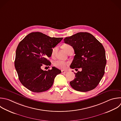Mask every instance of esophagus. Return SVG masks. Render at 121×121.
<instances>
[{"mask_svg": "<svg viewBox=\"0 0 121 121\" xmlns=\"http://www.w3.org/2000/svg\"><path fill=\"white\" fill-rule=\"evenodd\" d=\"M68 71H66V70H62L61 71V73L62 74H64V73H67Z\"/></svg>", "mask_w": 121, "mask_h": 121, "instance_id": "1", "label": "esophagus"}]
</instances>
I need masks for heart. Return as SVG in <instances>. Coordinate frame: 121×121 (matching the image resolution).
<instances>
[{
  "instance_id": "1",
  "label": "heart",
  "mask_w": 121,
  "mask_h": 121,
  "mask_svg": "<svg viewBox=\"0 0 121 121\" xmlns=\"http://www.w3.org/2000/svg\"><path fill=\"white\" fill-rule=\"evenodd\" d=\"M70 47L71 46H69V45L65 44L63 46V48L66 52L68 48ZM57 50V47H55L52 49V56L54 55ZM68 64H69V63L68 62H66L61 60H57L54 62V65L55 66V67L61 69H66Z\"/></svg>"
}]
</instances>
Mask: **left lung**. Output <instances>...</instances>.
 Returning a JSON list of instances; mask_svg holds the SVG:
<instances>
[{"label":"left lung","instance_id":"1","mask_svg":"<svg viewBox=\"0 0 121 121\" xmlns=\"http://www.w3.org/2000/svg\"><path fill=\"white\" fill-rule=\"evenodd\" d=\"M64 42L73 47L75 54L70 67L72 69L82 68L81 71L74 73L75 78L69 82L70 86L80 92L94 89L104 74L106 60L103 45L92 35L86 32L66 37Z\"/></svg>","mask_w":121,"mask_h":121}]
</instances>
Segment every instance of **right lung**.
Wrapping results in <instances>:
<instances>
[{
  "mask_svg": "<svg viewBox=\"0 0 121 121\" xmlns=\"http://www.w3.org/2000/svg\"><path fill=\"white\" fill-rule=\"evenodd\" d=\"M63 38L51 37L40 32L26 36L19 43L16 52L15 66L22 84L36 93L44 92L52 86L55 77L61 73L57 68L43 70L44 64L50 66L48 60L52 51Z\"/></svg>",
  "mask_w": 121,
  "mask_h": 121,
  "instance_id": "right-lung-1",
  "label": "right lung"
}]
</instances>
